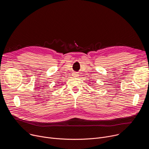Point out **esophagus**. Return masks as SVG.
Wrapping results in <instances>:
<instances>
[{
	"label": "esophagus",
	"mask_w": 149,
	"mask_h": 149,
	"mask_svg": "<svg viewBox=\"0 0 149 149\" xmlns=\"http://www.w3.org/2000/svg\"><path fill=\"white\" fill-rule=\"evenodd\" d=\"M74 76H75V77H77L78 75V73L77 72H75V73H74Z\"/></svg>",
	"instance_id": "34e87169"
}]
</instances>
